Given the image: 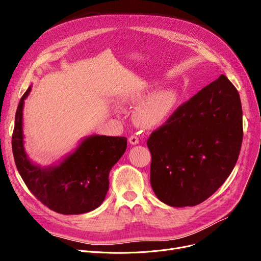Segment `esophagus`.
Listing matches in <instances>:
<instances>
[{"label":"esophagus","instance_id":"34e87169","mask_svg":"<svg viewBox=\"0 0 261 261\" xmlns=\"http://www.w3.org/2000/svg\"><path fill=\"white\" fill-rule=\"evenodd\" d=\"M128 141H129V143H130L131 145H138L139 142H140L138 136H135V135H131L130 138L128 139Z\"/></svg>","mask_w":261,"mask_h":261}]
</instances>
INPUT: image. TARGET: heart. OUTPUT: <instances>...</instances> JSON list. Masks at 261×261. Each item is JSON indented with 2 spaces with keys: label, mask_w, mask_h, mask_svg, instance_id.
<instances>
[{
  "label": "heart",
  "mask_w": 261,
  "mask_h": 261,
  "mask_svg": "<svg viewBox=\"0 0 261 261\" xmlns=\"http://www.w3.org/2000/svg\"><path fill=\"white\" fill-rule=\"evenodd\" d=\"M154 85L138 87L120 99L122 103H140L133 112V121L142 129H153L165 122L179 101V93L172 88L161 89L151 93Z\"/></svg>",
  "instance_id": "b5f03b06"
}]
</instances>
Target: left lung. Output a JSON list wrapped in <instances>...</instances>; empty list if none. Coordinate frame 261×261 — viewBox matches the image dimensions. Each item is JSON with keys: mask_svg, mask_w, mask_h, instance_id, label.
I'll return each mask as SVG.
<instances>
[{"mask_svg": "<svg viewBox=\"0 0 261 261\" xmlns=\"http://www.w3.org/2000/svg\"><path fill=\"white\" fill-rule=\"evenodd\" d=\"M242 136L239 93L221 75L148 139L150 183L158 199L185 207L210 198L234 169Z\"/></svg>", "mask_w": 261, "mask_h": 261, "instance_id": "obj_1", "label": "left lung"}]
</instances>
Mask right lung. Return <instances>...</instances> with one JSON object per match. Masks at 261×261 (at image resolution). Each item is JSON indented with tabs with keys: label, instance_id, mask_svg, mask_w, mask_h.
<instances>
[{
	"label": "right lung",
	"instance_id": "add662e5",
	"mask_svg": "<svg viewBox=\"0 0 261 261\" xmlns=\"http://www.w3.org/2000/svg\"><path fill=\"white\" fill-rule=\"evenodd\" d=\"M32 86L20 99L12 134L16 166L32 194L51 211L80 215L100 206L109 189L110 170L125 153L127 139L93 134L58 163L42 167L32 162L24 147L23 108Z\"/></svg>",
	"mask_w": 261,
	"mask_h": 261
}]
</instances>
